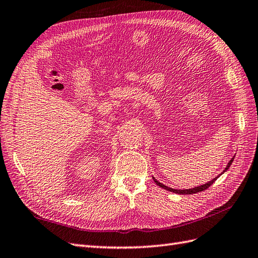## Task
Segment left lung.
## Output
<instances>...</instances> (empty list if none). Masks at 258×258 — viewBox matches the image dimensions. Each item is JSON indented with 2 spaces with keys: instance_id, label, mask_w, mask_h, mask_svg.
<instances>
[{
  "instance_id": "left-lung-1",
  "label": "left lung",
  "mask_w": 258,
  "mask_h": 258,
  "mask_svg": "<svg viewBox=\"0 0 258 258\" xmlns=\"http://www.w3.org/2000/svg\"><path fill=\"white\" fill-rule=\"evenodd\" d=\"M233 160H234V156L230 160V162L228 163V165H227V167H225L224 171L222 172V174L230 167V165L232 164V162H233ZM220 175H221V174H220ZM220 175H219V176H220ZM219 176H217L216 178H213L212 180H210L209 183L204 184V185H200V186H197V187H195V188H190V189H173V188H171V187H167V186H165V185H163L162 183H160V181L156 180L154 177H153V179H154L156 185L162 187V188H164V189H166V190H168V191H172V192H175V194H179V195H191V194H197V192L206 190L207 188H209L213 183H215V181L217 180V178H218Z\"/></svg>"
}]
</instances>
